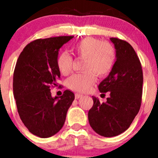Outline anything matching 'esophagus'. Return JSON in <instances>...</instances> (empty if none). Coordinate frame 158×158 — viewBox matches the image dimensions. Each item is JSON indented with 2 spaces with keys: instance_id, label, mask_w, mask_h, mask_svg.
<instances>
[{
  "instance_id": "34e87169",
  "label": "esophagus",
  "mask_w": 158,
  "mask_h": 158,
  "mask_svg": "<svg viewBox=\"0 0 158 158\" xmlns=\"http://www.w3.org/2000/svg\"><path fill=\"white\" fill-rule=\"evenodd\" d=\"M82 96H83V95L82 94H80V93H76V94H75V99L78 100V99L81 98Z\"/></svg>"
}]
</instances>
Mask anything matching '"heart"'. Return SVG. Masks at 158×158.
I'll return each instance as SVG.
<instances>
[{"mask_svg": "<svg viewBox=\"0 0 158 158\" xmlns=\"http://www.w3.org/2000/svg\"><path fill=\"white\" fill-rule=\"evenodd\" d=\"M73 51L80 58H85L83 73L73 75L66 82L67 87L73 91L86 93L92 89L96 81V74L105 77L111 72L115 61V51L111 43L101 42L95 38H85L73 47ZM57 65L63 75L72 70L73 58L64 52L58 56Z\"/></svg>", "mask_w": 158, "mask_h": 158, "instance_id": "1", "label": "heart"}]
</instances>
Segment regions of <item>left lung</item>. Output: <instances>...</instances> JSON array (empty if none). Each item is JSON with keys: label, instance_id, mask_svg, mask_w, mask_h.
I'll return each mask as SVG.
<instances>
[{"label": "left lung", "instance_id": "left-lung-1", "mask_svg": "<svg viewBox=\"0 0 158 158\" xmlns=\"http://www.w3.org/2000/svg\"><path fill=\"white\" fill-rule=\"evenodd\" d=\"M115 49L112 69L98 88L100 93L109 92L106 103L93 96V106L88 113L93 131L104 137L120 135L129 128L139 113L142 101L143 75L141 62L131 44L110 38Z\"/></svg>", "mask_w": 158, "mask_h": 158}]
</instances>
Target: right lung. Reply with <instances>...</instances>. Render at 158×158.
Returning <instances> with one entry per match:
<instances>
[{
    "instance_id": "obj_1",
    "label": "right lung",
    "mask_w": 158,
    "mask_h": 158,
    "mask_svg": "<svg viewBox=\"0 0 158 158\" xmlns=\"http://www.w3.org/2000/svg\"><path fill=\"white\" fill-rule=\"evenodd\" d=\"M73 36L36 40L19 54L13 74V94L19 117L31 133L46 139L62 129L74 94L65 90L51 96V85H57L60 71L58 51Z\"/></svg>"
}]
</instances>
